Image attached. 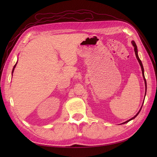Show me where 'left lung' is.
I'll return each instance as SVG.
<instances>
[{"label":"left lung","mask_w":157,"mask_h":157,"mask_svg":"<svg viewBox=\"0 0 157 157\" xmlns=\"http://www.w3.org/2000/svg\"><path fill=\"white\" fill-rule=\"evenodd\" d=\"M132 44L133 46L134 47V52H135V54H136V58H137V60H138V62H139V63H140V66H141V71H142V74H143V77H144V81H145V94H146V91H147V82H146V80H145V75H144V67H143V64H142V63H141V61L140 60V58H139L138 54H137V46H136V42H135L134 40H132ZM143 104H144V103H143ZM141 107H142V106H141ZM141 108L140 109V110L139 111V112L137 113L134 117L132 118H130V120H128V121H126V122H123L122 124H125V123L128 122L129 121H130L131 120H132V119H134V118H135L137 116V115H138V114L140 113V111H141Z\"/></svg>","instance_id":"obj_1"}]
</instances>
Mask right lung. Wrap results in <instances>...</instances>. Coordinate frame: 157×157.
I'll return each instance as SVG.
<instances>
[{
  "instance_id": "right-lung-1",
  "label": "right lung",
  "mask_w": 157,
  "mask_h": 157,
  "mask_svg": "<svg viewBox=\"0 0 157 157\" xmlns=\"http://www.w3.org/2000/svg\"><path fill=\"white\" fill-rule=\"evenodd\" d=\"M17 63L15 64V65L13 66V69H12V73L13 74V71H14V69H15V67H16V65H17Z\"/></svg>"
}]
</instances>
